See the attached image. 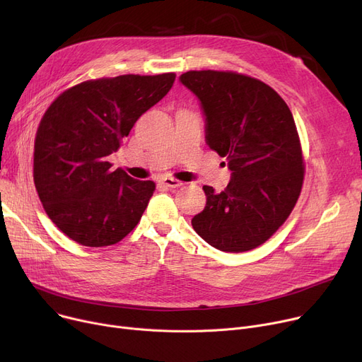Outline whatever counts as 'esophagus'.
<instances>
[{"mask_svg":"<svg viewBox=\"0 0 362 362\" xmlns=\"http://www.w3.org/2000/svg\"><path fill=\"white\" fill-rule=\"evenodd\" d=\"M160 183L164 185L165 187H170V189H175V187H179V186L183 185V182L176 180L173 177H163V179H160Z\"/></svg>","mask_w":362,"mask_h":362,"instance_id":"obj_1","label":"esophagus"}]
</instances>
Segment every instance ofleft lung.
<instances>
[{
	"mask_svg": "<svg viewBox=\"0 0 362 362\" xmlns=\"http://www.w3.org/2000/svg\"><path fill=\"white\" fill-rule=\"evenodd\" d=\"M180 83L199 100L205 142L224 157L230 182L206 204L194 230L214 248L243 252L264 243L286 221L303 182V161L288 104L264 82L233 71H186Z\"/></svg>",
	"mask_w": 362,
	"mask_h": 362,
	"instance_id": "left-lung-1",
	"label": "left lung"
}]
</instances>
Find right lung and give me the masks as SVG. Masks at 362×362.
<instances>
[{
  "instance_id": "obj_1",
  "label": "right lung",
  "mask_w": 362,
  "mask_h": 362,
  "mask_svg": "<svg viewBox=\"0 0 362 362\" xmlns=\"http://www.w3.org/2000/svg\"><path fill=\"white\" fill-rule=\"evenodd\" d=\"M175 79L164 73L88 81L45 111L35 139L33 180L48 217L74 242L114 245L139 223L156 183L112 170L108 158Z\"/></svg>"
}]
</instances>
